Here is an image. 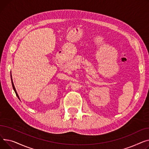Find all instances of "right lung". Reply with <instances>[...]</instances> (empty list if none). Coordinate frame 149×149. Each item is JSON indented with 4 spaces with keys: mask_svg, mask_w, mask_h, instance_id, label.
<instances>
[{
    "mask_svg": "<svg viewBox=\"0 0 149 149\" xmlns=\"http://www.w3.org/2000/svg\"><path fill=\"white\" fill-rule=\"evenodd\" d=\"M11 81H12V85H13V89H14V91H15V94H16V95L17 96V97H18V98L19 99V95H18V94H17V91H16V90H15V86H14V84H13V79H12V77H11Z\"/></svg>",
    "mask_w": 149,
    "mask_h": 149,
    "instance_id": "1",
    "label": "right lung"
}]
</instances>
